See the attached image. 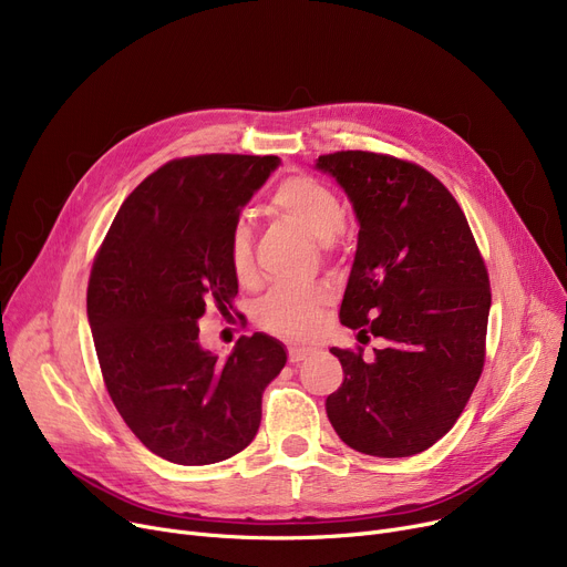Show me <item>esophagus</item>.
Returning a JSON list of instances; mask_svg holds the SVG:
<instances>
[{
  "instance_id": "esophagus-1",
  "label": "esophagus",
  "mask_w": 567,
  "mask_h": 567,
  "mask_svg": "<svg viewBox=\"0 0 567 567\" xmlns=\"http://www.w3.org/2000/svg\"><path fill=\"white\" fill-rule=\"evenodd\" d=\"M308 355V349L301 347H289V363H301Z\"/></svg>"
}]
</instances>
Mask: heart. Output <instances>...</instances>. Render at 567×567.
<instances>
[{"instance_id": "obj_1", "label": "heart", "mask_w": 567, "mask_h": 567, "mask_svg": "<svg viewBox=\"0 0 567 567\" xmlns=\"http://www.w3.org/2000/svg\"><path fill=\"white\" fill-rule=\"evenodd\" d=\"M271 206L278 216L299 225L323 246L333 244L344 227V206L340 197L319 178L306 174L287 176L276 188ZM229 261L238 280L246 282L252 278V234L244 220L231 227ZM326 303H329V293L321 289H278L259 306L257 319L271 333L306 338L317 331Z\"/></svg>"}]
</instances>
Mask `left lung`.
Listing matches in <instances>:
<instances>
[{
  "label": "left lung",
  "mask_w": 567,
  "mask_h": 567,
  "mask_svg": "<svg viewBox=\"0 0 567 567\" xmlns=\"http://www.w3.org/2000/svg\"><path fill=\"white\" fill-rule=\"evenodd\" d=\"M359 220L340 321L381 338L372 359L333 347L342 385L326 413L349 449L427 451L464 411L485 363L492 306L485 261L460 204L427 169L370 152L319 156Z\"/></svg>",
  "instance_id": "8db88e82"
}]
</instances>
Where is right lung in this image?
I'll return each mask as SVG.
<instances>
[{
    "label": "right lung",
    "instance_id": "1",
    "mask_svg": "<svg viewBox=\"0 0 567 567\" xmlns=\"http://www.w3.org/2000/svg\"><path fill=\"white\" fill-rule=\"evenodd\" d=\"M278 156L172 161L126 197L94 261L86 317L107 393L154 455L202 466L241 453L261 395L287 363L280 340L241 336L231 353L199 344L208 306L234 312L229 236Z\"/></svg>",
    "mask_w": 567,
    "mask_h": 567
}]
</instances>
